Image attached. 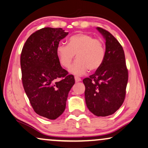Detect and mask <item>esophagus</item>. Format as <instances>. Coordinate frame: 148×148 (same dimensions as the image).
Returning <instances> with one entry per match:
<instances>
[{"mask_svg": "<svg viewBox=\"0 0 148 148\" xmlns=\"http://www.w3.org/2000/svg\"><path fill=\"white\" fill-rule=\"evenodd\" d=\"M74 78H75L76 82H80V81H81V78H80V77H78V76H74Z\"/></svg>", "mask_w": 148, "mask_h": 148, "instance_id": "esophagus-1", "label": "esophagus"}]
</instances>
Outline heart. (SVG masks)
<instances>
[{"label": "heart", "mask_w": 148, "mask_h": 148, "mask_svg": "<svg viewBox=\"0 0 148 148\" xmlns=\"http://www.w3.org/2000/svg\"><path fill=\"white\" fill-rule=\"evenodd\" d=\"M57 54L60 64L65 68H70L76 54L77 60L70 70L74 74H83L88 69L95 71L101 66L106 58V47L99 39L79 33L68 39V45H59Z\"/></svg>", "instance_id": "b5f03b06"}]
</instances>
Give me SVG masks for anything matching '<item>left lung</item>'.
Instances as JSON below:
<instances>
[{
    "instance_id": "left-lung-1",
    "label": "left lung",
    "mask_w": 148,
    "mask_h": 148,
    "mask_svg": "<svg viewBox=\"0 0 148 148\" xmlns=\"http://www.w3.org/2000/svg\"><path fill=\"white\" fill-rule=\"evenodd\" d=\"M97 29L106 38L105 60L82 82L88 109L97 116H107L115 113L125 101L129 73L122 45L106 29L100 27Z\"/></svg>"
}]
</instances>
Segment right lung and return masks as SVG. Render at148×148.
Returning a JSON list of instances; mask_svg holds the SVG:
<instances>
[{
    "mask_svg": "<svg viewBox=\"0 0 148 148\" xmlns=\"http://www.w3.org/2000/svg\"><path fill=\"white\" fill-rule=\"evenodd\" d=\"M68 34L61 27H44L29 36L21 51L25 93L34 112L50 120L64 112L68 92L75 83L74 76L62 68L57 54L60 41Z\"/></svg>",
    "mask_w": 148,
    "mask_h": 148,
    "instance_id": "add662e5",
    "label": "right lung"
}]
</instances>
